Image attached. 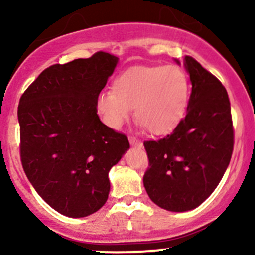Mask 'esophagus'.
<instances>
[{"label":"esophagus","instance_id":"esophagus-1","mask_svg":"<svg viewBox=\"0 0 255 255\" xmlns=\"http://www.w3.org/2000/svg\"><path fill=\"white\" fill-rule=\"evenodd\" d=\"M129 143L132 146H138V148H142L143 146V143L138 140L135 137H129Z\"/></svg>","mask_w":255,"mask_h":255}]
</instances>
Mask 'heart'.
Segmentation results:
<instances>
[{"label": "heart", "instance_id": "1", "mask_svg": "<svg viewBox=\"0 0 255 255\" xmlns=\"http://www.w3.org/2000/svg\"><path fill=\"white\" fill-rule=\"evenodd\" d=\"M190 80L176 65L135 66L112 82V91H101L96 109L105 125L120 129L132 107L139 125L153 134L173 132L186 113Z\"/></svg>", "mask_w": 255, "mask_h": 255}]
</instances>
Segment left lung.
I'll return each instance as SVG.
<instances>
[{"label":"left lung","instance_id":"8db88e82","mask_svg":"<svg viewBox=\"0 0 255 255\" xmlns=\"http://www.w3.org/2000/svg\"><path fill=\"white\" fill-rule=\"evenodd\" d=\"M184 66L192 84L186 116L171 134L144 142L149 159L143 177L146 194L171 212L200 206L220 184L233 151L227 91L191 56H185Z\"/></svg>","mask_w":255,"mask_h":255}]
</instances>
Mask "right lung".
<instances>
[{
  "instance_id": "add662e5",
  "label": "right lung",
  "mask_w": 255,
  "mask_h": 255,
  "mask_svg": "<svg viewBox=\"0 0 255 255\" xmlns=\"http://www.w3.org/2000/svg\"><path fill=\"white\" fill-rule=\"evenodd\" d=\"M117 63V56L99 51L51 65L19 100L25 175L49 206L68 217H86L106 204L109 171L129 149L127 137L104 125L96 109Z\"/></svg>"
}]
</instances>
